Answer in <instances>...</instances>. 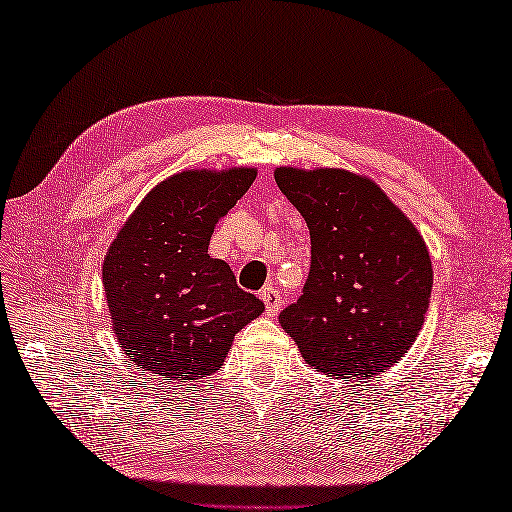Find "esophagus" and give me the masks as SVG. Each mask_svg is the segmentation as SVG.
I'll use <instances>...</instances> for the list:
<instances>
[{
	"mask_svg": "<svg viewBox=\"0 0 512 512\" xmlns=\"http://www.w3.org/2000/svg\"><path fill=\"white\" fill-rule=\"evenodd\" d=\"M262 301L266 306V314H270V317H275V314L281 310V295H279V290L273 286H266L262 290Z\"/></svg>",
	"mask_w": 512,
	"mask_h": 512,
	"instance_id": "obj_1",
	"label": "esophagus"
}]
</instances>
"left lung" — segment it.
I'll list each match as a JSON object with an SVG mask.
<instances>
[{
    "instance_id": "1",
    "label": "left lung",
    "mask_w": 512,
    "mask_h": 512,
    "mask_svg": "<svg viewBox=\"0 0 512 512\" xmlns=\"http://www.w3.org/2000/svg\"><path fill=\"white\" fill-rule=\"evenodd\" d=\"M275 180L310 228V273L279 323L308 365L369 378L422 330L433 268L405 213L372 180L343 169L279 167Z\"/></svg>"
}]
</instances>
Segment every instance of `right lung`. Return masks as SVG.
Here are the masks:
<instances>
[{
	"instance_id": "obj_1",
	"label": "right lung",
	"mask_w": 512,
	"mask_h": 512,
	"mask_svg": "<svg viewBox=\"0 0 512 512\" xmlns=\"http://www.w3.org/2000/svg\"><path fill=\"white\" fill-rule=\"evenodd\" d=\"M255 169L182 171L160 182L116 235L103 286L121 350L167 383L213 374L235 334L264 312L209 255L215 224L250 189Z\"/></svg>"
}]
</instances>
